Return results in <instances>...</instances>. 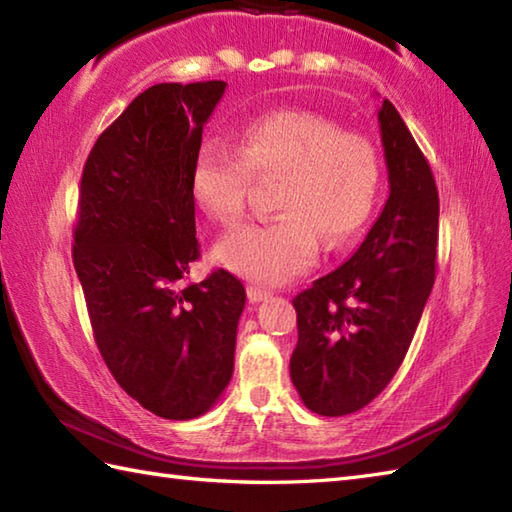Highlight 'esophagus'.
I'll return each mask as SVG.
<instances>
[{
	"mask_svg": "<svg viewBox=\"0 0 512 512\" xmlns=\"http://www.w3.org/2000/svg\"><path fill=\"white\" fill-rule=\"evenodd\" d=\"M246 295H248V299L253 301V303H259V301H266L270 297V290L259 288V286H248L246 288Z\"/></svg>",
	"mask_w": 512,
	"mask_h": 512,
	"instance_id": "1",
	"label": "esophagus"
}]
</instances>
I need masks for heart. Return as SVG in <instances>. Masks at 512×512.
Masks as SVG:
<instances>
[{
    "instance_id": "1",
    "label": "heart",
    "mask_w": 512,
    "mask_h": 512,
    "mask_svg": "<svg viewBox=\"0 0 512 512\" xmlns=\"http://www.w3.org/2000/svg\"><path fill=\"white\" fill-rule=\"evenodd\" d=\"M277 176L281 215L242 226L215 246L217 262L259 284L303 273L321 242L339 248L365 224L380 182L378 151L328 116L277 110L248 121L233 147L204 143L193 160L191 191L200 209L228 228L244 217L253 178Z\"/></svg>"
}]
</instances>
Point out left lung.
<instances>
[{
    "instance_id": "left-lung-1",
    "label": "left lung",
    "mask_w": 512,
    "mask_h": 512,
    "mask_svg": "<svg viewBox=\"0 0 512 512\" xmlns=\"http://www.w3.org/2000/svg\"><path fill=\"white\" fill-rule=\"evenodd\" d=\"M389 198L356 253L292 299L290 376L319 416L369 405L405 358L433 281L440 198L427 158L387 99L378 112Z\"/></svg>"
}]
</instances>
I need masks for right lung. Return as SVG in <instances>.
<instances>
[{
    "mask_svg": "<svg viewBox=\"0 0 512 512\" xmlns=\"http://www.w3.org/2000/svg\"><path fill=\"white\" fill-rule=\"evenodd\" d=\"M224 81L158 83L138 94L85 160L72 259L94 341L116 383L167 420L213 407L233 376L246 290L200 259L193 160Z\"/></svg>",
    "mask_w": 512,
    "mask_h": 512,
    "instance_id": "1",
    "label": "right lung"
}]
</instances>
